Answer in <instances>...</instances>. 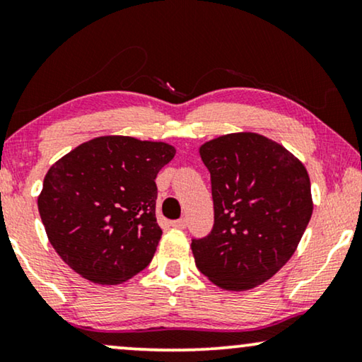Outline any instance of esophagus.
Returning a JSON list of instances; mask_svg holds the SVG:
<instances>
[{
	"mask_svg": "<svg viewBox=\"0 0 362 362\" xmlns=\"http://www.w3.org/2000/svg\"><path fill=\"white\" fill-rule=\"evenodd\" d=\"M171 226L175 227V229H186L187 226V221L186 219H177V221H173Z\"/></svg>",
	"mask_w": 362,
	"mask_h": 362,
	"instance_id": "esophagus-1",
	"label": "esophagus"
}]
</instances>
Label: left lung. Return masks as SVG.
Returning <instances> with one entry per match:
<instances>
[{
    "label": "left lung",
    "mask_w": 362,
    "mask_h": 362,
    "mask_svg": "<svg viewBox=\"0 0 362 362\" xmlns=\"http://www.w3.org/2000/svg\"><path fill=\"white\" fill-rule=\"evenodd\" d=\"M214 226L192 239L196 267L224 290H249L272 279L295 254L313 212L310 176L298 158L257 133L204 143Z\"/></svg>",
    "instance_id": "1"
}]
</instances>
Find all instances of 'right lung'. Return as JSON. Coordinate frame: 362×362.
<instances>
[{
	"mask_svg": "<svg viewBox=\"0 0 362 362\" xmlns=\"http://www.w3.org/2000/svg\"><path fill=\"white\" fill-rule=\"evenodd\" d=\"M175 155L168 143L98 136L49 168L39 214L74 272L117 285L146 269L161 239L155 180Z\"/></svg>",
	"mask_w": 362,
	"mask_h": 362,
	"instance_id": "1",
	"label": "right lung"
}]
</instances>
